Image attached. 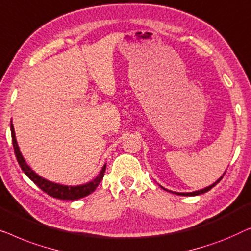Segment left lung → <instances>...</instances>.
<instances>
[{
	"instance_id": "left-lung-1",
	"label": "left lung",
	"mask_w": 251,
	"mask_h": 251,
	"mask_svg": "<svg viewBox=\"0 0 251 251\" xmlns=\"http://www.w3.org/2000/svg\"><path fill=\"white\" fill-rule=\"evenodd\" d=\"M222 178H223V176H222V177H221L220 179H218L217 182H215L213 185L208 186V188H206V189H202V190H200V191H196V192H190V193H179V192H173V193H175V195H177V196H199V195H202V193L209 191V190H210L211 188H214V186L216 185L217 183H220V181H221ZM166 191H168V190H166ZM169 192H172V191H169Z\"/></svg>"
}]
</instances>
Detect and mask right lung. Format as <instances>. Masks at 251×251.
Segmentation results:
<instances>
[{
    "label": "right lung",
    "mask_w": 251,
    "mask_h": 251,
    "mask_svg": "<svg viewBox=\"0 0 251 251\" xmlns=\"http://www.w3.org/2000/svg\"><path fill=\"white\" fill-rule=\"evenodd\" d=\"M11 127V137H12V144H13V149H15V154L17 158V161H18L19 166L23 169L25 174H26L28 177H29L31 181H33L35 184H36L38 188H40L42 191L48 193L49 196L56 198V199L60 200H76V199H80V198H84L86 196L91 195L92 192L95 191V189L98 188V185L100 184V182L102 181L104 176V172H105V165L102 167V171L100 172V174L93 181L87 183V184L84 185H79V186H66V185H60V184H55V183L49 182L47 179L42 178L41 176H38L36 173H34L31 169L29 168V166L26 164V161L21 156L20 150L18 144H17V140H16V135H15V129H13V125H10Z\"/></svg>",
    "instance_id": "add662e5"
}]
</instances>
